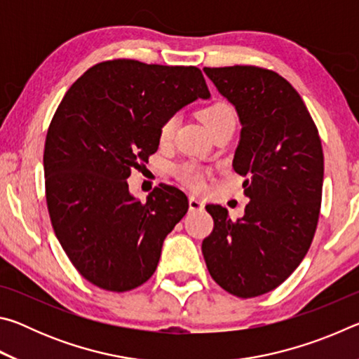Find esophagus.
I'll return each mask as SVG.
<instances>
[{
    "label": "esophagus",
    "mask_w": 359,
    "mask_h": 359,
    "mask_svg": "<svg viewBox=\"0 0 359 359\" xmlns=\"http://www.w3.org/2000/svg\"><path fill=\"white\" fill-rule=\"evenodd\" d=\"M204 209V201L199 198L190 196V210H203Z\"/></svg>",
    "instance_id": "obj_1"
}]
</instances>
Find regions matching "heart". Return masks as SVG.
<instances>
[{"label":"heart","mask_w":359,"mask_h":359,"mask_svg":"<svg viewBox=\"0 0 359 359\" xmlns=\"http://www.w3.org/2000/svg\"><path fill=\"white\" fill-rule=\"evenodd\" d=\"M199 117H201L204 125L208 126V130L210 133H214L217 128H220L223 125L231 123V121H236L233 107H231L228 102H223V101H215V102H210L208 106H204L201 111H199ZM175 126H177V117H175V115H171V117H168L165 121H163L160 128L161 142L171 141V137L174 136ZM177 174L182 179V182H185L188 187L196 188V190L204 187V174L201 169H199L196 165H193V163H187V165L180 166L177 169Z\"/></svg>","instance_id":"heart-1"}]
</instances>
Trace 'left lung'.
<instances>
[{"mask_svg":"<svg viewBox=\"0 0 359 359\" xmlns=\"http://www.w3.org/2000/svg\"><path fill=\"white\" fill-rule=\"evenodd\" d=\"M239 114L242 131L233 160L250 198L245 214L208 204L214 229L203 241L209 274L238 297L276 290L301 264L317 231L323 190V149L299 93L259 66L204 68Z\"/></svg>","mask_w":359,"mask_h":359,"instance_id":"obj_1","label":"left lung"}]
</instances>
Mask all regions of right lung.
Segmentation results:
<instances>
[{
    "label": "right lung",
    "instance_id": "obj_1",
    "mask_svg": "<svg viewBox=\"0 0 359 359\" xmlns=\"http://www.w3.org/2000/svg\"><path fill=\"white\" fill-rule=\"evenodd\" d=\"M209 96L196 66L128 58L92 66L63 96L44 145L46 199L57 239L90 283L123 293L154 276L188 198L160 184L142 203L126 179L158 150L163 121Z\"/></svg>",
    "mask_w": 359,
    "mask_h": 359
}]
</instances>
